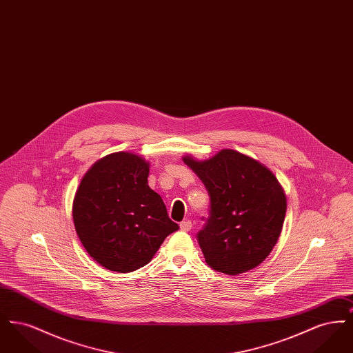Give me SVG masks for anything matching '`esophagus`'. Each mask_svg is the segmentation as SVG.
<instances>
[{"label": "esophagus", "instance_id": "esophagus-1", "mask_svg": "<svg viewBox=\"0 0 353 353\" xmlns=\"http://www.w3.org/2000/svg\"><path fill=\"white\" fill-rule=\"evenodd\" d=\"M180 229L184 232H189L192 229V222L189 219H184L183 222H180Z\"/></svg>", "mask_w": 353, "mask_h": 353}]
</instances>
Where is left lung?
<instances>
[{"label":"left lung","mask_w":353,"mask_h":353,"mask_svg":"<svg viewBox=\"0 0 353 353\" xmlns=\"http://www.w3.org/2000/svg\"><path fill=\"white\" fill-rule=\"evenodd\" d=\"M185 164L210 196V217L197 235L206 263L226 275L259 266L282 233L287 199L265 164L234 150H221L206 160L190 154Z\"/></svg>","instance_id":"left-lung-1"}]
</instances>
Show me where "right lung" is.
<instances>
[{"instance_id": "right-lung-1", "label": "right lung", "mask_w": 353, "mask_h": 353, "mask_svg": "<svg viewBox=\"0 0 353 353\" xmlns=\"http://www.w3.org/2000/svg\"><path fill=\"white\" fill-rule=\"evenodd\" d=\"M150 163L115 152L85 172L72 201V219L85 252L105 269L131 272L151 262L179 230L163 199L148 185Z\"/></svg>"}]
</instances>
